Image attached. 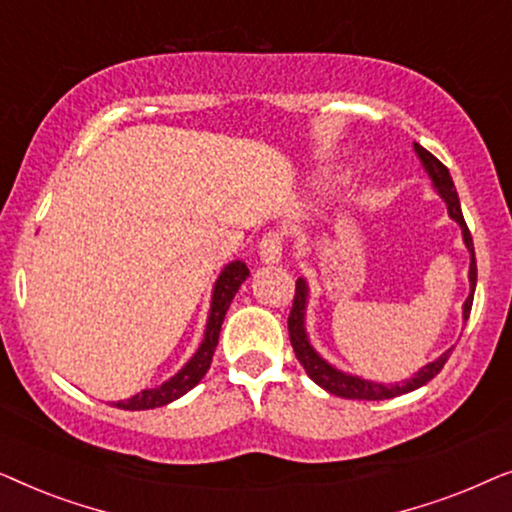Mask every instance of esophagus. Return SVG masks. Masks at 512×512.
Masks as SVG:
<instances>
[{
	"instance_id": "esophagus-1",
	"label": "esophagus",
	"mask_w": 512,
	"mask_h": 512,
	"mask_svg": "<svg viewBox=\"0 0 512 512\" xmlns=\"http://www.w3.org/2000/svg\"><path fill=\"white\" fill-rule=\"evenodd\" d=\"M282 251H284V235L277 233V230L265 233L263 240L258 242V254H261V261L268 265H275L282 261Z\"/></svg>"
}]
</instances>
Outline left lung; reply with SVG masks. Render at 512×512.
<instances>
[{"mask_svg": "<svg viewBox=\"0 0 512 512\" xmlns=\"http://www.w3.org/2000/svg\"><path fill=\"white\" fill-rule=\"evenodd\" d=\"M415 153L417 158L422 160L426 174L431 177V184L436 188L440 198L445 200L447 212L454 221L459 223L461 235H464V244L466 249L471 251V268H468V282H471V293H468L466 303H464V321L468 319L473 307V293H475V282H478V268H475V249H473V237L471 230H468L464 214H461V205H459V195L457 188H454V181L450 177V170L440 163V160L419 146L415 142ZM307 296H310V289H307V282L303 277L296 282V296H293V307L289 314V338L293 345V352H296V359L300 361V366L305 368V373L310 375V380H314L319 384L321 389H326L328 394L340 396V398H356V401H384V398H394L401 394H408V391H415L419 387H424L426 382L433 380L440 370H443L445 361L450 359L452 349L450 347L447 352H443L438 356L436 361L426 363L424 368H419L410 380H405L403 384H380V382H370L363 380L359 375H349L342 373L335 366H331L326 359H321L317 354V349L310 345V338H307L305 331V310H307Z\"/></svg>", "mask_w": 512, "mask_h": 512, "instance_id": "obj_1", "label": "left lung"}]
</instances>
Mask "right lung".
<instances>
[{"label": "right lung", "mask_w": 512, "mask_h": 512, "mask_svg": "<svg viewBox=\"0 0 512 512\" xmlns=\"http://www.w3.org/2000/svg\"><path fill=\"white\" fill-rule=\"evenodd\" d=\"M247 277H249V268L242 261L228 263L226 268L221 270V275L214 284L212 305H209V317H207V326H205V338H202L198 352L191 356V361H188L177 375L160 384V387L144 389L132 398H128V401H118V403H114L116 408H121V410L160 408V405L177 401L179 396H184L186 391H191L209 370L214 349H216V345H219V333H221L223 319H226V312H228L230 303H233L237 289H240L242 282Z\"/></svg>", "instance_id": "add662e5"}]
</instances>
